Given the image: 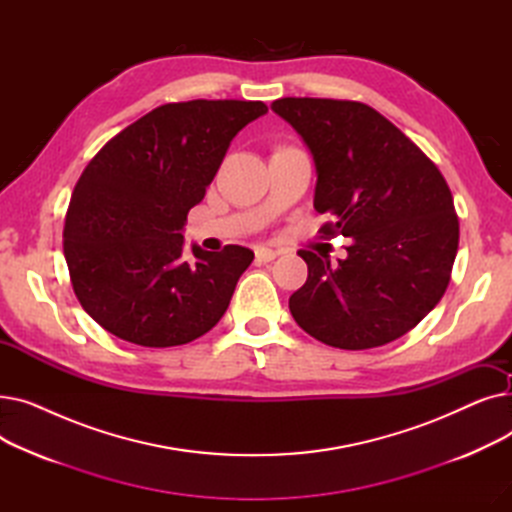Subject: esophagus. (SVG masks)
Masks as SVG:
<instances>
[{
    "mask_svg": "<svg viewBox=\"0 0 512 512\" xmlns=\"http://www.w3.org/2000/svg\"><path fill=\"white\" fill-rule=\"evenodd\" d=\"M278 255H280L278 251H274V249H267V247H259V249L255 251V257H257V261H259V263L274 261Z\"/></svg>",
    "mask_w": 512,
    "mask_h": 512,
    "instance_id": "1",
    "label": "esophagus"
}]
</instances>
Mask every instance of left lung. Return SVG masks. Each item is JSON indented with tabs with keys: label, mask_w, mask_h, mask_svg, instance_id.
I'll use <instances>...</instances> for the list:
<instances>
[{
	"label": "left lung",
	"mask_w": 512,
	"mask_h": 512,
	"mask_svg": "<svg viewBox=\"0 0 512 512\" xmlns=\"http://www.w3.org/2000/svg\"><path fill=\"white\" fill-rule=\"evenodd\" d=\"M272 110L309 145L321 238L346 236V259L301 249L307 282L294 321L344 351L388 344L432 311L450 282L459 215L450 188L405 132L361 101L284 97Z\"/></svg>",
	"instance_id": "left-lung-1"
}]
</instances>
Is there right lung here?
I'll list each match as a JSON object with an SVG mask.
<instances>
[{
    "label": "right lung",
    "instance_id": "1",
    "mask_svg": "<svg viewBox=\"0 0 512 512\" xmlns=\"http://www.w3.org/2000/svg\"><path fill=\"white\" fill-rule=\"evenodd\" d=\"M265 112L263 101L166 103L89 161L66 211L64 255L78 303L103 330L166 348L222 319L255 253L193 247L186 259L182 228L236 132Z\"/></svg>",
    "mask_w": 512,
    "mask_h": 512
}]
</instances>
